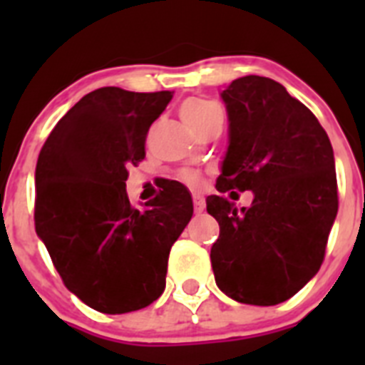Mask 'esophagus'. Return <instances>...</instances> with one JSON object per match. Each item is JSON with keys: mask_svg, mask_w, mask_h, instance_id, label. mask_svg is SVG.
I'll list each match as a JSON object with an SVG mask.
<instances>
[{"mask_svg": "<svg viewBox=\"0 0 365 365\" xmlns=\"http://www.w3.org/2000/svg\"><path fill=\"white\" fill-rule=\"evenodd\" d=\"M193 210L197 212V214L205 210V199L199 193H193Z\"/></svg>", "mask_w": 365, "mask_h": 365, "instance_id": "1", "label": "esophagus"}]
</instances>
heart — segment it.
Masks as SVG:
<instances>
[{
    "label": "heart",
    "mask_w": 365,
    "mask_h": 365,
    "mask_svg": "<svg viewBox=\"0 0 365 365\" xmlns=\"http://www.w3.org/2000/svg\"><path fill=\"white\" fill-rule=\"evenodd\" d=\"M180 113H182V118L186 120V124H188L193 131H197L199 128H202L212 117H215L217 113H221V109H219L217 104H214L212 100L190 98L182 104ZM179 179L182 180V182H186L188 186H193V188L201 186L202 182L201 177L195 172H192V170H186V172L180 173Z\"/></svg>",
    "instance_id": "1"
}]
</instances>
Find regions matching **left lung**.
<instances>
[{"label": "left lung", "mask_w": 365, "mask_h": 365, "mask_svg": "<svg viewBox=\"0 0 365 365\" xmlns=\"http://www.w3.org/2000/svg\"><path fill=\"white\" fill-rule=\"evenodd\" d=\"M222 100L230 144L215 188L252 190L254 201L237 210L222 195L206 199L219 222L215 283L235 302L276 305L324 263L338 212L333 146L311 109L274 80L248 74Z\"/></svg>", "instance_id": "left-lung-1"}]
</instances>
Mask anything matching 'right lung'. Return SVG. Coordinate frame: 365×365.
<instances>
[{
    "instance_id": "add662e5",
    "label": "right lung",
    "mask_w": 365,
    "mask_h": 365,
    "mask_svg": "<svg viewBox=\"0 0 365 365\" xmlns=\"http://www.w3.org/2000/svg\"><path fill=\"white\" fill-rule=\"evenodd\" d=\"M170 91L100 87L54 125L38 155L34 227L63 285L106 314L138 311L163 294L170 248L192 219L188 190L166 179L135 208L131 166Z\"/></svg>"
}]
</instances>
